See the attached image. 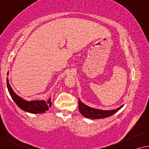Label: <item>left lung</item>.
Here are the masks:
<instances>
[{"label": "left lung", "mask_w": 149, "mask_h": 149, "mask_svg": "<svg viewBox=\"0 0 149 149\" xmlns=\"http://www.w3.org/2000/svg\"><path fill=\"white\" fill-rule=\"evenodd\" d=\"M123 106V104L116 109L113 110L96 109L86 105L85 104H84L83 102L79 100V98L78 99V109L80 113L85 117L91 118L93 119H102L105 118V117L111 116L113 114L116 113L117 111H118Z\"/></svg>", "instance_id": "left-lung-1"}]
</instances>
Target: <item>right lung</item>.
I'll return each instance as SVG.
<instances>
[{"label":"right lung","instance_id":"1","mask_svg":"<svg viewBox=\"0 0 149 149\" xmlns=\"http://www.w3.org/2000/svg\"><path fill=\"white\" fill-rule=\"evenodd\" d=\"M9 72L7 73V75ZM7 86L8 91L11 95L12 99L14 100L17 105L21 109L26 112L32 113H43L46 111H48L51 107V98H49L47 101L45 100H28L21 98L17 95H16L13 91L12 88L9 83V79L7 77Z\"/></svg>","mask_w":149,"mask_h":149}]
</instances>
